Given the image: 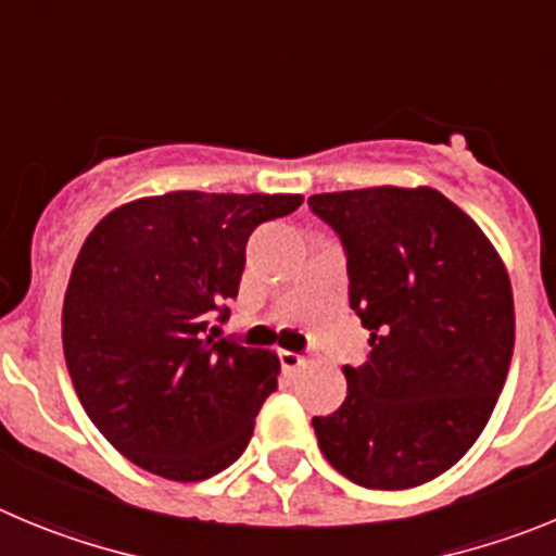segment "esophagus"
<instances>
[{
  "label": "esophagus",
  "instance_id": "34e87169",
  "mask_svg": "<svg viewBox=\"0 0 556 556\" xmlns=\"http://www.w3.org/2000/svg\"><path fill=\"white\" fill-rule=\"evenodd\" d=\"M279 363H282L285 371H296V368H302L304 365V354H296V352H279Z\"/></svg>",
  "mask_w": 556,
  "mask_h": 556
}]
</instances>
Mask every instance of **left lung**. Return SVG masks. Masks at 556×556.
<instances>
[{"label":"left lung","instance_id":"left-lung-1","mask_svg":"<svg viewBox=\"0 0 556 556\" xmlns=\"http://www.w3.org/2000/svg\"><path fill=\"white\" fill-rule=\"evenodd\" d=\"M340 235L349 304L371 332L363 365H343L346 402L313 418L334 471L404 490L448 471L482 434L515 346L513 285L468 213L427 185L315 193Z\"/></svg>","mask_w":556,"mask_h":556}]
</instances>
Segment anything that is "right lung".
<instances>
[{
    "mask_svg": "<svg viewBox=\"0 0 556 556\" xmlns=\"http://www.w3.org/2000/svg\"><path fill=\"white\" fill-rule=\"evenodd\" d=\"M299 193L172 191L110 210L85 238L66 299L63 354L93 427L129 463L202 482L249 446L279 357L207 334L238 296L254 227Z\"/></svg>",
    "mask_w": 556,
    "mask_h": 556,
    "instance_id": "right-lung-1",
    "label": "right lung"
}]
</instances>
